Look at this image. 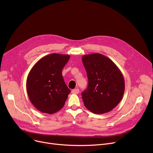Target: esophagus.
I'll return each mask as SVG.
<instances>
[{"label": "esophagus", "instance_id": "obj_1", "mask_svg": "<svg viewBox=\"0 0 153 153\" xmlns=\"http://www.w3.org/2000/svg\"><path fill=\"white\" fill-rule=\"evenodd\" d=\"M71 92H72V94H78V93L79 92V89H75L72 90Z\"/></svg>", "mask_w": 153, "mask_h": 153}]
</instances>
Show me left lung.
Returning a JSON list of instances; mask_svg holds the SVG:
<instances>
[{
  "label": "left lung",
  "instance_id": "8db88e82",
  "mask_svg": "<svg viewBox=\"0 0 153 153\" xmlns=\"http://www.w3.org/2000/svg\"><path fill=\"white\" fill-rule=\"evenodd\" d=\"M82 60L89 81L82 93L84 105L95 114L107 113L123 97L125 81L122 72L110 59L99 53L84 55Z\"/></svg>",
  "mask_w": 153,
  "mask_h": 153
}]
</instances>
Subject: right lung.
Returning <instances> with one entry per match:
<instances>
[{
  "mask_svg": "<svg viewBox=\"0 0 153 153\" xmlns=\"http://www.w3.org/2000/svg\"><path fill=\"white\" fill-rule=\"evenodd\" d=\"M69 54L53 53L40 59L30 70L27 91L33 106L43 113L53 114L65 103L71 91L64 82L62 69Z\"/></svg>",
  "mask_w": 153,
  "mask_h": 153,
  "instance_id": "1",
  "label": "right lung"
}]
</instances>
